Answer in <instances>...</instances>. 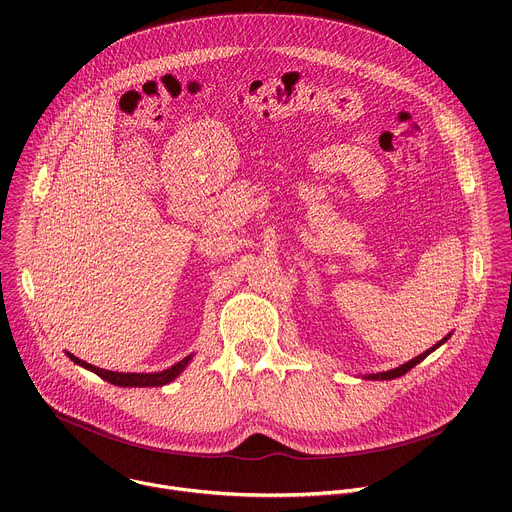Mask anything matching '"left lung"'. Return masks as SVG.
<instances>
[{"label": "left lung", "instance_id": "left-lung-1", "mask_svg": "<svg viewBox=\"0 0 512 512\" xmlns=\"http://www.w3.org/2000/svg\"><path fill=\"white\" fill-rule=\"evenodd\" d=\"M452 334H448L446 338H442L440 342H437V344H433L431 348H427L425 352H421L419 356H415V358H411L409 362H405V364H401V367H397V369H391V371H385V373H373V375H364V379H369V381H391V379H397V377H403L405 373H409L413 367H415V364H419L425 356H429L435 348H440L448 338H450Z\"/></svg>", "mask_w": 512, "mask_h": 512}]
</instances>
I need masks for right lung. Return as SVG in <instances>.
Masks as SVG:
<instances>
[{
  "instance_id": "obj_1",
  "label": "right lung",
  "mask_w": 512,
  "mask_h": 512,
  "mask_svg": "<svg viewBox=\"0 0 512 512\" xmlns=\"http://www.w3.org/2000/svg\"><path fill=\"white\" fill-rule=\"evenodd\" d=\"M66 356L79 364V367L99 375L101 379H105L107 383L111 385H117V387H164L168 383H172L176 377H180L184 373V369L188 367V362L192 360L194 354H188L186 358H182L180 362H176L174 367L166 369V371H160V373H117V371H105V369H99V367H93L91 362H85L81 360L79 356L70 354L68 350H64Z\"/></svg>"
}]
</instances>
